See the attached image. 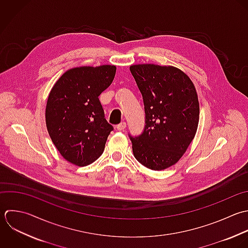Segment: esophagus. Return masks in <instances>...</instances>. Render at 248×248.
Returning <instances> with one entry per match:
<instances>
[{
    "mask_svg": "<svg viewBox=\"0 0 248 248\" xmlns=\"http://www.w3.org/2000/svg\"><path fill=\"white\" fill-rule=\"evenodd\" d=\"M125 127H126V123L125 122H122L121 124H119L117 125V129L118 130H124Z\"/></svg>",
    "mask_w": 248,
    "mask_h": 248,
    "instance_id": "obj_1",
    "label": "esophagus"
}]
</instances>
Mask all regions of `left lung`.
Here are the masks:
<instances>
[{
    "instance_id": "1",
    "label": "left lung",
    "mask_w": 248,
    "mask_h": 248,
    "mask_svg": "<svg viewBox=\"0 0 248 248\" xmlns=\"http://www.w3.org/2000/svg\"><path fill=\"white\" fill-rule=\"evenodd\" d=\"M145 106V127L129 138L135 158L159 171L177 163L192 142L199 123V101L189 77L174 66L129 67Z\"/></svg>"
}]
</instances>
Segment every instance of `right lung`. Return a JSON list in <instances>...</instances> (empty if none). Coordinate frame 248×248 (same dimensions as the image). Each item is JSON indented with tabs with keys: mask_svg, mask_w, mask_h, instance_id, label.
<instances>
[{
	"mask_svg": "<svg viewBox=\"0 0 248 248\" xmlns=\"http://www.w3.org/2000/svg\"><path fill=\"white\" fill-rule=\"evenodd\" d=\"M116 66H81L65 71L52 88L45 121L52 142L62 156L87 166L103 153L113 126L98 99L114 80Z\"/></svg>",
	"mask_w": 248,
	"mask_h": 248,
	"instance_id": "add662e5",
	"label": "right lung"
}]
</instances>
